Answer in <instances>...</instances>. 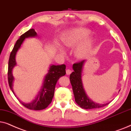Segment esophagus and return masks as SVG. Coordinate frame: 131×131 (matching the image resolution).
<instances>
[{
	"label": "esophagus",
	"instance_id": "1",
	"mask_svg": "<svg viewBox=\"0 0 131 131\" xmlns=\"http://www.w3.org/2000/svg\"><path fill=\"white\" fill-rule=\"evenodd\" d=\"M66 72H67V75H70L71 74V72H72V71H71V69H67Z\"/></svg>",
	"mask_w": 131,
	"mask_h": 131
}]
</instances>
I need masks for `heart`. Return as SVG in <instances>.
I'll use <instances>...</instances> for the list:
<instances>
[{
    "mask_svg": "<svg viewBox=\"0 0 131 131\" xmlns=\"http://www.w3.org/2000/svg\"><path fill=\"white\" fill-rule=\"evenodd\" d=\"M89 34V30L84 28H78L71 31L63 39V43L65 47L73 48L76 46L82 39ZM93 47V40L92 38H86L78 45L75 54L78 59H84L91 53ZM60 53L64 54V51L60 48Z\"/></svg>",
    "mask_w": 131,
    "mask_h": 131,
    "instance_id": "obj_1",
    "label": "heart"
}]
</instances>
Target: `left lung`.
I'll return each mask as SVG.
<instances>
[{
    "mask_svg": "<svg viewBox=\"0 0 131 131\" xmlns=\"http://www.w3.org/2000/svg\"><path fill=\"white\" fill-rule=\"evenodd\" d=\"M86 61L84 60L73 64L72 68L74 71L69 77L75 101L80 107L84 109L91 110L103 107L110 104V102L106 104L96 103L89 98L84 89L82 81V72Z\"/></svg>",
    "mask_w": 131,
    "mask_h": 131,
    "instance_id": "1",
    "label": "left lung"
}]
</instances>
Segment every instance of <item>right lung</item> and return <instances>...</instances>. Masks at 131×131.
<instances>
[{
    "mask_svg": "<svg viewBox=\"0 0 131 131\" xmlns=\"http://www.w3.org/2000/svg\"><path fill=\"white\" fill-rule=\"evenodd\" d=\"M37 34L34 29H31L27 32L23 34L19 39L17 40L16 43L14 45L13 51H11L9 56L8 63V83L10 89L15 95L13 89V83L14 81V77L13 74V70L15 66L17 65L16 54L18 50L20 49L21 46L23 42L26 38L30 37H36ZM66 65L63 64L61 65H50L48 73L45 75L43 81L41 89L38 92V93L35 97L29 103H24L20 100H19L18 97L17 98L18 101L23 105L24 107L29 110H41L46 108L48 105L51 103L52 99L54 94L55 86L57 81L61 77L64 75L66 74Z\"/></svg>",
    "mask_w": 131,
    "mask_h": 131,
    "instance_id": "obj_1",
    "label": "right lung"
}]
</instances>
